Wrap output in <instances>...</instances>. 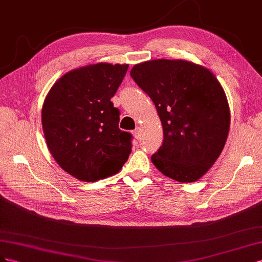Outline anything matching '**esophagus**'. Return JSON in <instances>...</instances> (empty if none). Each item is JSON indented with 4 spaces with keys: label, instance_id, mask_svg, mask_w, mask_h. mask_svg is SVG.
I'll return each mask as SVG.
<instances>
[{
    "label": "esophagus",
    "instance_id": "1",
    "mask_svg": "<svg viewBox=\"0 0 262 262\" xmlns=\"http://www.w3.org/2000/svg\"><path fill=\"white\" fill-rule=\"evenodd\" d=\"M133 135H134V137L137 138V139L140 137V128H139V127H136V128L134 129Z\"/></svg>",
    "mask_w": 262,
    "mask_h": 262
}]
</instances>
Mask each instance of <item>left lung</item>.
I'll use <instances>...</instances> for the list:
<instances>
[{"instance_id":"1","label":"left lung","mask_w":262,"mask_h":262,"mask_svg":"<svg viewBox=\"0 0 262 262\" xmlns=\"http://www.w3.org/2000/svg\"><path fill=\"white\" fill-rule=\"evenodd\" d=\"M130 76L152 100L162 124L163 143L152 163L178 182L198 181L228 136L229 106L220 82L204 67L168 59L135 64Z\"/></svg>"}]
</instances>
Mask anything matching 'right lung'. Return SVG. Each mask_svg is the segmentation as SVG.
Segmentation results:
<instances>
[{
    "label": "right lung",
    "mask_w": 262,
    "mask_h": 262,
    "mask_svg": "<svg viewBox=\"0 0 262 262\" xmlns=\"http://www.w3.org/2000/svg\"><path fill=\"white\" fill-rule=\"evenodd\" d=\"M128 64L96 63L66 73L52 85L41 110L49 151L66 172L94 182L117 173L132 151V135L118 128L111 99Z\"/></svg>",
    "instance_id": "obj_1"
}]
</instances>
